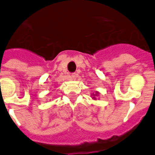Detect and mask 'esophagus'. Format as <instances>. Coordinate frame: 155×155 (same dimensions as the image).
<instances>
[{
    "instance_id": "34e87169",
    "label": "esophagus",
    "mask_w": 155,
    "mask_h": 155,
    "mask_svg": "<svg viewBox=\"0 0 155 155\" xmlns=\"http://www.w3.org/2000/svg\"><path fill=\"white\" fill-rule=\"evenodd\" d=\"M76 77H77V73H72V75L70 76V79H72V80H74V79H76Z\"/></svg>"
}]
</instances>
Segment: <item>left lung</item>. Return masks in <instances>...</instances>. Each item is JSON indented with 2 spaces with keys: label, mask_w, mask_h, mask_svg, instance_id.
<instances>
[{
  "label": "left lung",
  "mask_w": 155,
  "mask_h": 155,
  "mask_svg": "<svg viewBox=\"0 0 155 155\" xmlns=\"http://www.w3.org/2000/svg\"><path fill=\"white\" fill-rule=\"evenodd\" d=\"M99 92H95V94H92V99H94V100H96V97H97V96H99Z\"/></svg>",
  "instance_id": "1"
}]
</instances>
